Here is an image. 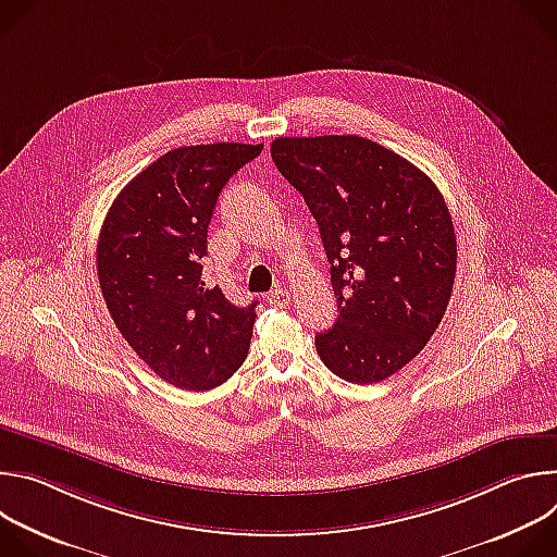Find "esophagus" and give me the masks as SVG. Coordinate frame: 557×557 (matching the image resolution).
<instances>
[{
  "label": "esophagus",
  "mask_w": 557,
  "mask_h": 557,
  "mask_svg": "<svg viewBox=\"0 0 557 557\" xmlns=\"http://www.w3.org/2000/svg\"><path fill=\"white\" fill-rule=\"evenodd\" d=\"M269 304L271 306H277V308H284V306H288L290 304V293L286 290V288H273L271 293H269Z\"/></svg>",
  "instance_id": "34e87169"
}]
</instances>
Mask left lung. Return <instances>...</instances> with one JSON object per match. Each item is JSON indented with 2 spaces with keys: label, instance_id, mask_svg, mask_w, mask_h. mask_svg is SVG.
I'll return each instance as SVG.
<instances>
[{
  "label": "left lung",
  "instance_id": "obj_1",
  "mask_svg": "<svg viewBox=\"0 0 557 557\" xmlns=\"http://www.w3.org/2000/svg\"><path fill=\"white\" fill-rule=\"evenodd\" d=\"M280 174L320 226L337 322L314 337L324 366L357 385L410 363L447 310L456 235L438 187L363 136H282Z\"/></svg>",
  "mask_w": 557,
  "mask_h": 557
}]
</instances>
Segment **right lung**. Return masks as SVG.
Here are the masks:
<instances>
[{
  "instance_id": "add662e5",
  "label": "right lung",
  "mask_w": 557,
  "mask_h": 557,
  "mask_svg": "<svg viewBox=\"0 0 557 557\" xmlns=\"http://www.w3.org/2000/svg\"><path fill=\"white\" fill-rule=\"evenodd\" d=\"M264 145H187L163 153L112 202L97 273L112 320L132 350L168 383L202 392L247 359L256 306L205 284L207 228L222 187Z\"/></svg>"
}]
</instances>
